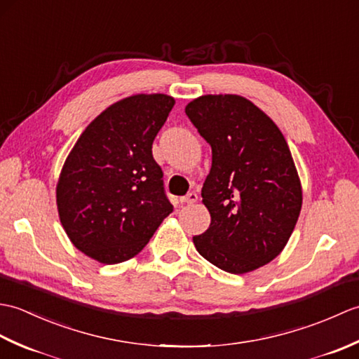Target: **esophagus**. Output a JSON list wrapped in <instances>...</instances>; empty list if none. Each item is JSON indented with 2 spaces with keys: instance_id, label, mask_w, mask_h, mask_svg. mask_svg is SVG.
Wrapping results in <instances>:
<instances>
[{
  "instance_id": "1",
  "label": "esophagus",
  "mask_w": 359,
  "mask_h": 359,
  "mask_svg": "<svg viewBox=\"0 0 359 359\" xmlns=\"http://www.w3.org/2000/svg\"><path fill=\"white\" fill-rule=\"evenodd\" d=\"M197 199H199V197H197V194H196V193H188L187 196L180 197V202H182V203H188V205H191V203L197 202Z\"/></svg>"
}]
</instances>
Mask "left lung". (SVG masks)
I'll use <instances>...</instances> for the list:
<instances>
[{"label": "left lung", "mask_w": 359, "mask_h": 359, "mask_svg": "<svg viewBox=\"0 0 359 359\" xmlns=\"http://www.w3.org/2000/svg\"><path fill=\"white\" fill-rule=\"evenodd\" d=\"M185 112L212 154L202 188L211 224L193 238L196 250L224 271H253L284 250L299 217L292 152L274 121L241 95H202Z\"/></svg>", "instance_id": "8db88e82"}]
</instances>
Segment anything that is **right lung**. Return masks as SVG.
Segmentation results:
<instances>
[{"label":"right lung","instance_id":"right-lung-1","mask_svg":"<svg viewBox=\"0 0 359 359\" xmlns=\"http://www.w3.org/2000/svg\"><path fill=\"white\" fill-rule=\"evenodd\" d=\"M165 94H137L90 121L67 156L57 185L66 234L102 264L139 255L172 212L152 142L174 106Z\"/></svg>","mask_w":359,"mask_h":359}]
</instances>
